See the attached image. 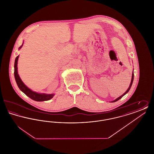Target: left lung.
Wrapping results in <instances>:
<instances>
[{"instance_id":"1","label":"left lung","mask_w":154,"mask_h":154,"mask_svg":"<svg viewBox=\"0 0 154 154\" xmlns=\"http://www.w3.org/2000/svg\"><path fill=\"white\" fill-rule=\"evenodd\" d=\"M133 79H134V73H133V72H132V79H131V84H130V85H129V88H128V89L126 90V91L125 92L124 94H123V95H122L121 96H120L119 97H118V98H117L116 100H113V101H111V102H117L118 101V100H119L120 99H121L125 95H126L128 92H129V91L130 90V89L131 88V87H132V83H133Z\"/></svg>"}]
</instances>
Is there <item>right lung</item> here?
Segmentation results:
<instances>
[{"label":"right lung","instance_id":"right-lung-1","mask_svg":"<svg viewBox=\"0 0 154 154\" xmlns=\"http://www.w3.org/2000/svg\"><path fill=\"white\" fill-rule=\"evenodd\" d=\"M23 44V42L22 43V45L19 47V50H20ZM18 58H19V55L16 57V58L15 59L14 62L15 80L18 88H20V89L22 91V92H23L26 95L28 96L29 97L33 99V100H35L37 102H43V101H47V100H50L54 97V96L55 95L54 94H41V93H38L36 92L33 91L23 82L19 74L18 73L17 64H18Z\"/></svg>","mask_w":154,"mask_h":154}]
</instances>
